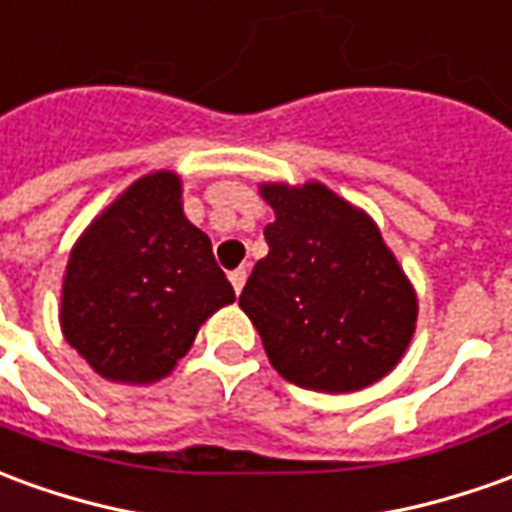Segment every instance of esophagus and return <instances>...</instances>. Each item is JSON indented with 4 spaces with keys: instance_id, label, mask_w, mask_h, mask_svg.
Here are the masks:
<instances>
[{
    "instance_id": "34e87169",
    "label": "esophagus",
    "mask_w": 512,
    "mask_h": 512,
    "mask_svg": "<svg viewBox=\"0 0 512 512\" xmlns=\"http://www.w3.org/2000/svg\"><path fill=\"white\" fill-rule=\"evenodd\" d=\"M230 282L232 288H235V293H241V288H244L246 282V268H235V271H230Z\"/></svg>"
}]
</instances>
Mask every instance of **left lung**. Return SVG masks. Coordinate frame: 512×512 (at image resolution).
Wrapping results in <instances>:
<instances>
[{
	"mask_svg": "<svg viewBox=\"0 0 512 512\" xmlns=\"http://www.w3.org/2000/svg\"><path fill=\"white\" fill-rule=\"evenodd\" d=\"M268 255L238 305L271 366L299 388L352 393L382 380L416 332L413 285L363 210L321 182H268Z\"/></svg>",
	"mask_w": 512,
	"mask_h": 512,
	"instance_id": "obj_1",
	"label": "left lung"
}]
</instances>
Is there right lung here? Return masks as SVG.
<instances>
[{"instance_id": "right-lung-1", "label": "right lung", "mask_w": 512, "mask_h": 512, "mask_svg": "<svg viewBox=\"0 0 512 512\" xmlns=\"http://www.w3.org/2000/svg\"><path fill=\"white\" fill-rule=\"evenodd\" d=\"M235 302L213 246L182 213V182L152 171L91 221L63 277L60 327L96 374L149 385L177 366L196 332Z\"/></svg>"}]
</instances>
